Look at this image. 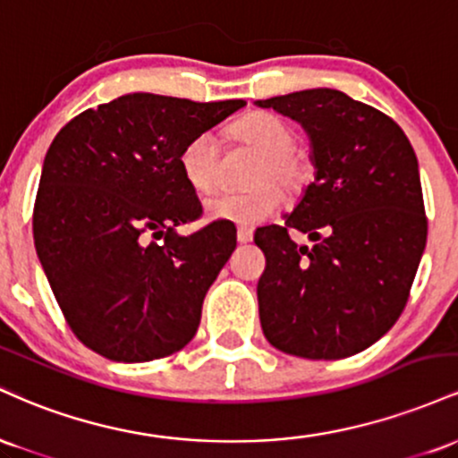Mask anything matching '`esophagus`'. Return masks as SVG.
<instances>
[{"mask_svg":"<svg viewBox=\"0 0 458 458\" xmlns=\"http://www.w3.org/2000/svg\"><path fill=\"white\" fill-rule=\"evenodd\" d=\"M251 236H254V233H251L250 228H243V225L236 230V239H239V243H250Z\"/></svg>","mask_w":458,"mask_h":458,"instance_id":"esophagus-1","label":"esophagus"}]
</instances>
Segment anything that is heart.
<instances>
[{"mask_svg":"<svg viewBox=\"0 0 458 458\" xmlns=\"http://www.w3.org/2000/svg\"><path fill=\"white\" fill-rule=\"evenodd\" d=\"M230 140L259 152L260 161L256 165L251 182L259 187L250 191H224L207 199L204 208L211 219L233 222L239 225H256L271 217L280 208L282 191L277 182L288 193H301L314 176L312 161L303 152L293 148L297 141L295 131L282 118L267 112H251L239 118L228 129ZM217 140L213 133H198L185 144L181 152V170L187 182L198 193H208L217 185L219 178Z\"/></svg>","mask_w":458,"mask_h":458,"instance_id":"b5f03b06","label":"heart"}]
</instances>
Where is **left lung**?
<instances>
[{"mask_svg":"<svg viewBox=\"0 0 458 458\" xmlns=\"http://www.w3.org/2000/svg\"><path fill=\"white\" fill-rule=\"evenodd\" d=\"M306 129L314 182L284 225L259 228L265 338L288 355L343 360L392 329L427 247L415 152L396 123L344 92L314 88L267 101ZM291 229L313 245L297 246Z\"/></svg>","mask_w":458,"mask_h":458,"instance_id":"8db88e82","label":"left lung"}]
</instances>
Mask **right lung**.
I'll list each match as a JSON object with an SVG mask.
<instances>
[{"mask_svg":"<svg viewBox=\"0 0 458 458\" xmlns=\"http://www.w3.org/2000/svg\"><path fill=\"white\" fill-rule=\"evenodd\" d=\"M243 105L124 94L75 115L51 141L34 204L36 254L68 327L94 353L138 364L196 335L236 228L176 233L202 215L181 152Z\"/></svg>","mask_w":458,"mask_h":458,"instance_id":"obj_1","label":"right lung"}]
</instances>
